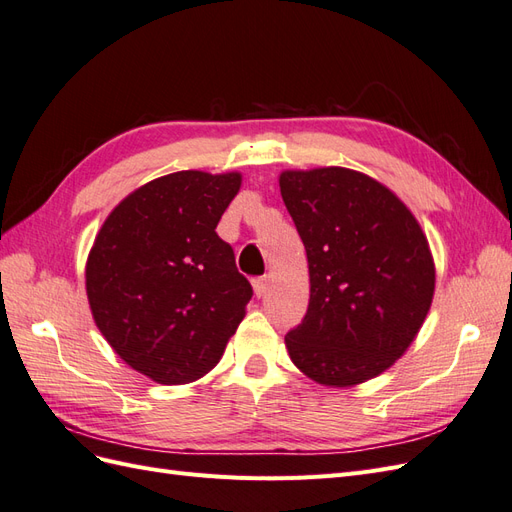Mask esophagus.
<instances>
[{
	"label": "esophagus",
	"mask_w": 512,
	"mask_h": 512,
	"mask_svg": "<svg viewBox=\"0 0 512 512\" xmlns=\"http://www.w3.org/2000/svg\"><path fill=\"white\" fill-rule=\"evenodd\" d=\"M252 286H254L256 297H265L267 290H269V282H267V277H256V280L252 282Z\"/></svg>",
	"instance_id": "obj_1"
}]
</instances>
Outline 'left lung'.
Returning <instances> with one entry per match:
<instances>
[{
	"mask_svg": "<svg viewBox=\"0 0 512 512\" xmlns=\"http://www.w3.org/2000/svg\"><path fill=\"white\" fill-rule=\"evenodd\" d=\"M280 190L309 267L307 314L286 333L292 363L324 386L376 378L431 307L427 237L389 188L350 168L284 170Z\"/></svg>",
	"mask_w": 512,
	"mask_h": 512,
	"instance_id": "obj_1",
	"label": "left lung"
}]
</instances>
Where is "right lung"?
Listing matches in <instances>:
<instances>
[{
	"instance_id": "1",
	"label": "right lung",
	"mask_w": 512,
	"mask_h": 512,
	"mask_svg": "<svg viewBox=\"0 0 512 512\" xmlns=\"http://www.w3.org/2000/svg\"><path fill=\"white\" fill-rule=\"evenodd\" d=\"M239 188V173L153 179L121 200L91 247L85 284L100 333L160 384H188L218 365L252 299L215 232Z\"/></svg>"
}]
</instances>
